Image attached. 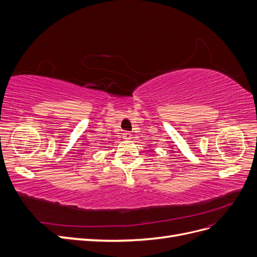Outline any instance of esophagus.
I'll use <instances>...</instances> for the list:
<instances>
[{"label":"esophagus","mask_w":257,"mask_h":257,"mask_svg":"<svg viewBox=\"0 0 257 257\" xmlns=\"http://www.w3.org/2000/svg\"><path fill=\"white\" fill-rule=\"evenodd\" d=\"M122 137H123V139H125V141H131L132 133L131 132H124V133L122 134Z\"/></svg>","instance_id":"1"}]
</instances>
